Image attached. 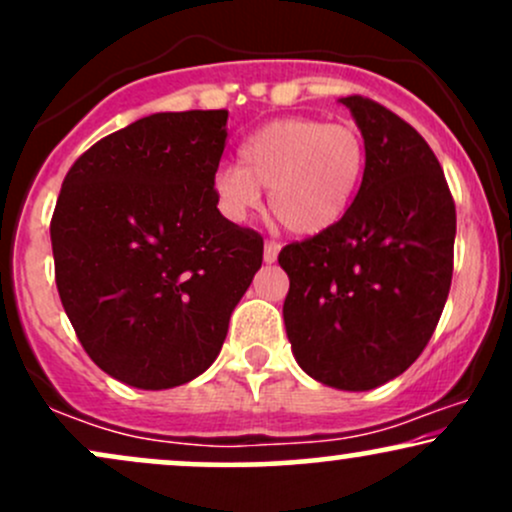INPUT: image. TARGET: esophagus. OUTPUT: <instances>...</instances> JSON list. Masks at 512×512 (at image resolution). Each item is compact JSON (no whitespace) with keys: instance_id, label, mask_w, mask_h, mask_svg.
<instances>
[{"instance_id":"esophagus-1","label":"esophagus","mask_w":512,"mask_h":512,"mask_svg":"<svg viewBox=\"0 0 512 512\" xmlns=\"http://www.w3.org/2000/svg\"><path fill=\"white\" fill-rule=\"evenodd\" d=\"M276 257H279V245L276 243H264V262L267 264H272V262H276Z\"/></svg>"}]
</instances>
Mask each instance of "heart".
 <instances>
[{
  "label": "heart",
  "instance_id": "obj_1",
  "mask_svg": "<svg viewBox=\"0 0 512 512\" xmlns=\"http://www.w3.org/2000/svg\"><path fill=\"white\" fill-rule=\"evenodd\" d=\"M238 163L221 166L211 182L226 219H248L269 190L274 219L291 236L315 238L349 214L366 173V142L354 125L281 117L240 144Z\"/></svg>",
  "mask_w": 512,
  "mask_h": 512
}]
</instances>
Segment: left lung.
Listing matches in <instances>:
<instances>
[{
  "label": "left lung",
  "instance_id": "8db88e82",
  "mask_svg": "<svg viewBox=\"0 0 512 512\" xmlns=\"http://www.w3.org/2000/svg\"><path fill=\"white\" fill-rule=\"evenodd\" d=\"M366 142L349 214L279 252L289 274L284 325L310 378L366 392L419 358L448 301L455 202L431 146L402 117L339 98Z\"/></svg>",
  "mask_w": 512,
  "mask_h": 512
}]
</instances>
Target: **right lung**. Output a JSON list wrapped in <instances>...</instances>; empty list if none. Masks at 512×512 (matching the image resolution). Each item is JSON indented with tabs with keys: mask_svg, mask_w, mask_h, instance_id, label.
<instances>
[{
	"mask_svg": "<svg viewBox=\"0 0 512 512\" xmlns=\"http://www.w3.org/2000/svg\"><path fill=\"white\" fill-rule=\"evenodd\" d=\"M226 110L154 113L69 168L50 223L64 313L120 383L168 390L219 356L262 267V238L223 219L214 182Z\"/></svg>",
	"mask_w": 512,
	"mask_h": 512,
	"instance_id": "obj_1",
	"label": "right lung"
}]
</instances>
